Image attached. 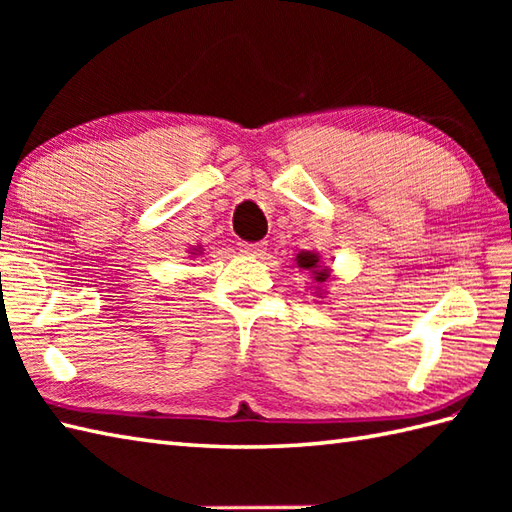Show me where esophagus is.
Wrapping results in <instances>:
<instances>
[{
	"label": "esophagus",
	"instance_id": "1",
	"mask_svg": "<svg viewBox=\"0 0 512 512\" xmlns=\"http://www.w3.org/2000/svg\"><path fill=\"white\" fill-rule=\"evenodd\" d=\"M239 246H242V250L248 255H264L266 250V242H242Z\"/></svg>",
	"mask_w": 512,
	"mask_h": 512
}]
</instances>
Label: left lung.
Masks as SVG:
<instances>
[{
	"label": "left lung",
	"instance_id": "8db88e82",
	"mask_svg": "<svg viewBox=\"0 0 512 512\" xmlns=\"http://www.w3.org/2000/svg\"><path fill=\"white\" fill-rule=\"evenodd\" d=\"M297 262H299V266L301 268H317V255H310V253H301L299 257H297ZM317 275V281H325L328 279V273H325V270H321V273H314Z\"/></svg>",
	"mask_w": 512,
	"mask_h": 512
}]
</instances>
